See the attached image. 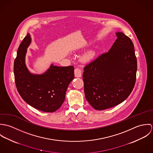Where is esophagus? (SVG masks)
Instances as JSON below:
<instances>
[{
	"mask_svg": "<svg viewBox=\"0 0 153 153\" xmlns=\"http://www.w3.org/2000/svg\"><path fill=\"white\" fill-rule=\"evenodd\" d=\"M74 74H75V77H81V69L78 67L76 68L74 70Z\"/></svg>",
	"mask_w": 153,
	"mask_h": 153,
	"instance_id": "obj_1",
	"label": "esophagus"
}]
</instances>
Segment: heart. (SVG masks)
I'll use <instances>...</instances> for the list:
<instances>
[{"mask_svg":"<svg viewBox=\"0 0 153 153\" xmlns=\"http://www.w3.org/2000/svg\"><path fill=\"white\" fill-rule=\"evenodd\" d=\"M95 55V52L93 51H91L88 52V53L87 54L88 58H92Z\"/></svg>","mask_w":153,"mask_h":153,"instance_id":"obj_1","label":"heart"}]
</instances>
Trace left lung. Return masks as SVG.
Here are the masks:
<instances>
[{
    "label": "left lung",
    "instance_id": "left-lung-1",
    "mask_svg": "<svg viewBox=\"0 0 153 153\" xmlns=\"http://www.w3.org/2000/svg\"><path fill=\"white\" fill-rule=\"evenodd\" d=\"M109 51L99 55L84 68L85 98L97 110L116 106L126 100L134 87L137 61L134 44L123 32Z\"/></svg>",
    "mask_w": 153,
    "mask_h": 153
}]
</instances>
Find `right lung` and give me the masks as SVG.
Listing matches in <instances>:
<instances>
[{"label": "right lung", "instance_id": "1", "mask_svg": "<svg viewBox=\"0 0 153 153\" xmlns=\"http://www.w3.org/2000/svg\"><path fill=\"white\" fill-rule=\"evenodd\" d=\"M30 41V35L27 33L18 49L13 66L16 87L29 105L44 112H52L64 102L66 89L74 78V67L52 65L42 75L30 74L25 63L26 48Z\"/></svg>", "mask_w": 153, "mask_h": 153}]
</instances>
